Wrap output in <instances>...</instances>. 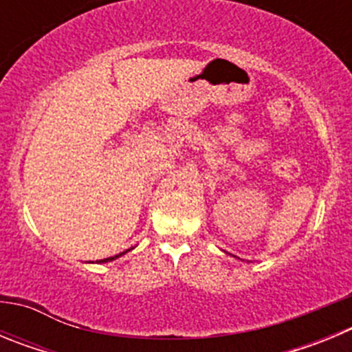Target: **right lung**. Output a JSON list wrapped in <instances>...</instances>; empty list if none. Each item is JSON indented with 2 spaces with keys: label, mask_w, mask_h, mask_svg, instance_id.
Segmentation results:
<instances>
[{
  "label": "right lung",
  "mask_w": 352,
  "mask_h": 352,
  "mask_svg": "<svg viewBox=\"0 0 352 352\" xmlns=\"http://www.w3.org/2000/svg\"><path fill=\"white\" fill-rule=\"evenodd\" d=\"M123 254H126V252H121V254H118V256H114V257H107V259H100V261H96V263H109V261H114V259H118V257H121L123 256Z\"/></svg>",
  "instance_id": "obj_1"
}]
</instances>
